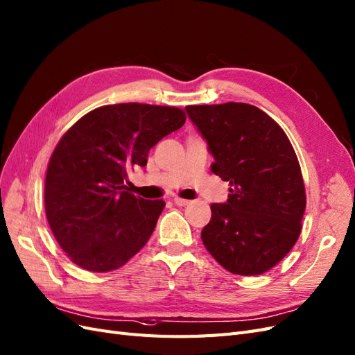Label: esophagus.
<instances>
[{
  "label": "esophagus",
  "instance_id": "34e87169",
  "mask_svg": "<svg viewBox=\"0 0 355 355\" xmlns=\"http://www.w3.org/2000/svg\"><path fill=\"white\" fill-rule=\"evenodd\" d=\"M174 204L178 207H186L190 204V200L187 199H181V198H174Z\"/></svg>",
  "mask_w": 355,
  "mask_h": 355
}]
</instances>
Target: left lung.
Masks as SVG:
<instances>
[{
  "label": "left lung",
  "instance_id": "8db88e82",
  "mask_svg": "<svg viewBox=\"0 0 355 355\" xmlns=\"http://www.w3.org/2000/svg\"><path fill=\"white\" fill-rule=\"evenodd\" d=\"M187 116L214 157L211 171L229 181V199L211 205L202 242L236 275H260L296 244L306 207L297 156L284 130L244 103L189 105Z\"/></svg>",
  "mask_w": 355,
  "mask_h": 355
}]
</instances>
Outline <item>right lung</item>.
Instances as JSON below:
<instances>
[{"label": "right lung", "instance_id": "1", "mask_svg": "<svg viewBox=\"0 0 355 355\" xmlns=\"http://www.w3.org/2000/svg\"><path fill=\"white\" fill-rule=\"evenodd\" d=\"M184 111L138 103L104 105L60 138L49 162L44 204L58 244L90 272L114 270L143 248L165 202L129 193L128 172L184 125Z\"/></svg>", "mask_w": 355, "mask_h": 355}]
</instances>
